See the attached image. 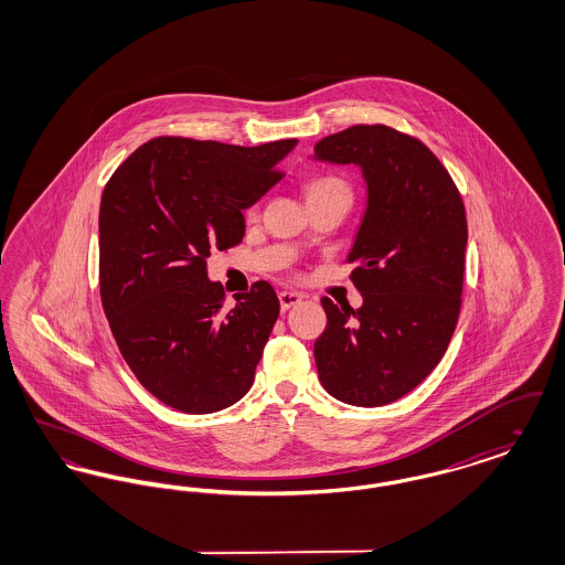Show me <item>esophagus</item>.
Wrapping results in <instances>:
<instances>
[{
	"label": "esophagus",
	"instance_id": "1",
	"mask_svg": "<svg viewBox=\"0 0 565 565\" xmlns=\"http://www.w3.org/2000/svg\"><path fill=\"white\" fill-rule=\"evenodd\" d=\"M300 300H302V296L298 295V292H290V290L279 292V305H281V309H284V311L292 309V307H296Z\"/></svg>",
	"mask_w": 565,
	"mask_h": 565
}]
</instances>
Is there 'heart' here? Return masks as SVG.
<instances>
[{
    "mask_svg": "<svg viewBox=\"0 0 565 565\" xmlns=\"http://www.w3.org/2000/svg\"><path fill=\"white\" fill-rule=\"evenodd\" d=\"M332 189H345L348 190V186L341 182V180H334V178H323V180H316L311 186H309V190H307V194L309 192H318V190H332ZM256 212V205L254 207H249L247 210V214H254Z\"/></svg>",
    "mask_w": 565,
    "mask_h": 565,
    "instance_id": "1",
    "label": "heart"
}]
</instances>
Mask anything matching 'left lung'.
<instances>
[{
  "instance_id": "1",
  "label": "left lung",
  "mask_w": 565,
  "mask_h": 565,
  "mask_svg": "<svg viewBox=\"0 0 565 565\" xmlns=\"http://www.w3.org/2000/svg\"><path fill=\"white\" fill-rule=\"evenodd\" d=\"M316 159L358 164L366 214L348 260L360 309L322 298L326 330L313 355L323 390L341 403L383 406L415 390L456 330L466 210L445 164L417 137L385 125L328 135Z\"/></svg>"
}]
</instances>
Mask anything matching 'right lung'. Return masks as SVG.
I'll use <instances>...</instances> for the list:
<instances>
[{
    "label": "right lung",
    "mask_w": 565,
    "mask_h": 565,
    "mask_svg": "<svg viewBox=\"0 0 565 565\" xmlns=\"http://www.w3.org/2000/svg\"><path fill=\"white\" fill-rule=\"evenodd\" d=\"M296 146L154 137L109 178L99 210V290L116 345L162 404L203 415L242 401L279 316L269 281L233 309L207 258L245 235L243 210L281 180Z\"/></svg>",
    "instance_id": "add662e5"
}]
</instances>
